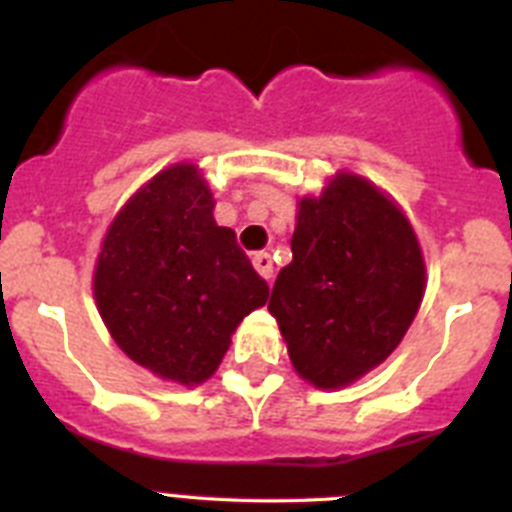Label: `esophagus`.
Wrapping results in <instances>:
<instances>
[{
    "instance_id": "1",
    "label": "esophagus",
    "mask_w": 512,
    "mask_h": 512,
    "mask_svg": "<svg viewBox=\"0 0 512 512\" xmlns=\"http://www.w3.org/2000/svg\"><path fill=\"white\" fill-rule=\"evenodd\" d=\"M253 269L259 271L261 277L269 282L271 277H274V261H271V256L266 251H259V253H253Z\"/></svg>"
}]
</instances>
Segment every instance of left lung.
I'll use <instances>...</instances> for the list:
<instances>
[{
  "label": "left lung",
  "instance_id": "1",
  "mask_svg": "<svg viewBox=\"0 0 512 512\" xmlns=\"http://www.w3.org/2000/svg\"><path fill=\"white\" fill-rule=\"evenodd\" d=\"M423 287L408 217L374 184L341 174L318 200H300L292 264L279 271L269 312L300 377L336 390L395 351Z\"/></svg>",
  "mask_w": 512,
  "mask_h": 512
}]
</instances>
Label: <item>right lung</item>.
Returning a JSON list of instances; mask_svg holds the SVG:
<instances>
[{"mask_svg": "<svg viewBox=\"0 0 512 512\" xmlns=\"http://www.w3.org/2000/svg\"><path fill=\"white\" fill-rule=\"evenodd\" d=\"M197 169L176 164L122 207L102 243L94 297L117 346L161 379L200 384L230 333L269 297Z\"/></svg>", "mask_w": 512, "mask_h": 512, "instance_id": "1", "label": "right lung"}]
</instances>
